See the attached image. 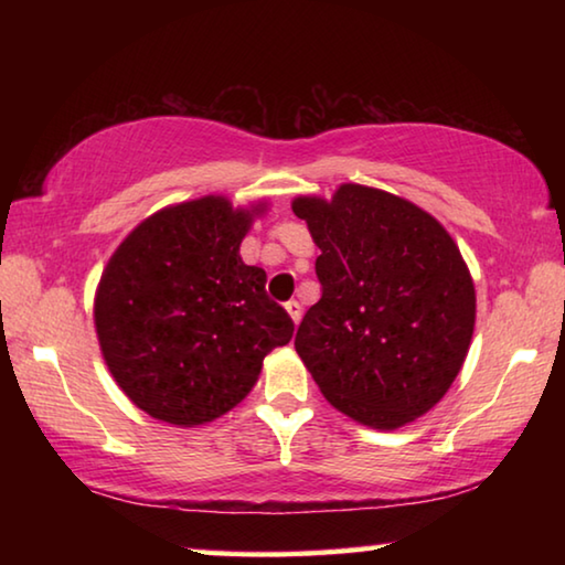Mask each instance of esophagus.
Here are the masks:
<instances>
[{"mask_svg":"<svg viewBox=\"0 0 565 565\" xmlns=\"http://www.w3.org/2000/svg\"><path fill=\"white\" fill-rule=\"evenodd\" d=\"M286 311H289V317L294 319V323H299V321H301V303L296 301V299L286 301Z\"/></svg>","mask_w":565,"mask_h":565,"instance_id":"esophagus-1","label":"esophagus"}]
</instances>
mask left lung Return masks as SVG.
Returning a JSON list of instances; mask_svg holds the SVG:
<instances>
[{"mask_svg": "<svg viewBox=\"0 0 565 565\" xmlns=\"http://www.w3.org/2000/svg\"><path fill=\"white\" fill-rule=\"evenodd\" d=\"M294 214L321 248V299L294 341L321 394L381 431L424 416L473 337V281L454 238L424 209L359 184L331 202L296 199Z\"/></svg>", "mask_w": 565, "mask_h": 565, "instance_id": "obj_1", "label": "left lung"}]
</instances>
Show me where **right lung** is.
Instances as JSON below:
<instances>
[{
  "mask_svg": "<svg viewBox=\"0 0 565 565\" xmlns=\"http://www.w3.org/2000/svg\"><path fill=\"white\" fill-rule=\"evenodd\" d=\"M262 209L256 206L254 214ZM222 196L141 222L107 264L94 303L99 347L134 404L174 426L234 408L294 321L266 294V274L238 246L252 226Z\"/></svg>",
  "mask_w": 565,
  "mask_h": 565,
  "instance_id": "right-lung-1",
  "label": "right lung"
}]
</instances>
